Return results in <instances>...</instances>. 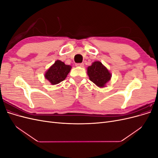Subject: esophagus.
I'll list each match as a JSON object with an SVG mask.
<instances>
[{"mask_svg": "<svg viewBox=\"0 0 158 158\" xmlns=\"http://www.w3.org/2000/svg\"><path fill=\"white\" fill-rule=\"evenodd\" d=\"M76 66H79V67H84V63H78V64H76Z\"/></svg>", "mask_w": 158, "mask_h": 158, "instance_id": "esophagus-1", "label": "esophagus"}]
</instances>
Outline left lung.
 I'll use <instances>...</instances> for the list:
<instances>
[{"mask_svg": "<svg viewBox=\"0 0 158 158\" xmlns=\"http://www.w3.org/2000/svg\"><path fill=\"white\" fill-rule=\"evenodd\" d=\"M89 80L99 88H105L111 78V73L100 61H95L87 68Z\"/></svg>", "mask_w": 158, "mask_h": 158, "instance_id": "left-lung-1", "label": "left lung"}]
</instances>
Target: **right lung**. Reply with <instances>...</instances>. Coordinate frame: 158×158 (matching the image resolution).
I'll return each instance as SVG.
<instances>
[{
    "label": "right lung",
    "mask_w": 158,
    "mask_h": 158,
    "mask_svg": "<svg viewBox=\"0 0 158 158\" xmlns=\"http://www.w3.org/2000/svg\"><path fill=\"white\" fill-rule=\"evenodd\" d=\"M72 69L70 65L65 64L64 62L56 60L45 73V78L52 85L58 84L66 78Z\"/></svg>",
    "instance_id": "add662e5"
}]
</instances>
